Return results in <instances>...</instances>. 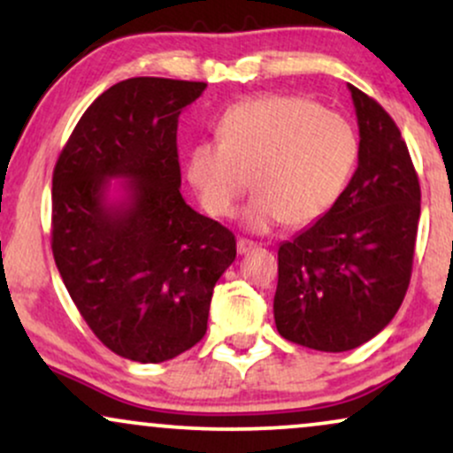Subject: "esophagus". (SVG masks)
I'll use <instances>...</instances> for the list:
<instances>
[{
	"label": "esophagus",
	"mask_w": 453,
	"mask_h": 453,
	"mask_svg": "<svg viewBox=\"0 0 453 453\" xmlns=\"http://www.w3.org/2000/svg\"><path fill=\"white\" fill-rule=\"evenodd\" d=\"M253 249H256V242L247 241V238H238L236 251L241 253V256H244V253H249V251H253Z\"/></svg>",
	"instance_id": "1"
}]
</instances>
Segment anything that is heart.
Returning a JSON list of instances; mask_svg holds the SVG:
<instances>
[{
    "label": "heart",
    "mask_w": 453,
    "mask_h": 453,
    "mask_svg": "<svg viewBox=\"0 0 453 453\" xmlns=\"http://www.w3.org/2000/svg\"><path fill=\"white\" fill-rule=\"evenodd\" d=\"M217 134L219 142L191 150L187 176L215 217L230 215L251 176L256 196L241 212L251 232H268L279 221L306 226L319 219L345 191L360 155L345 117L294 96L234 104Z\"/></svg>",
    "instance_id": "heart-1"
}]
</instances>
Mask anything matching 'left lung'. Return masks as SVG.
<instances>
[{
	"label": "left lung",
	"instance_id": "8db88e82",
	"mask_svg": "<svg viewBox=\"0 0 453 453\" xmlns=\"http://www.w3.org/2000/svg\"><path fill=\"white\" fill-rule=\"evenodd\" d=\"M360 129L357 170L313 226L279 247L274 324L317 351H349L394 319L407 294L419 223V180L400 129L349 85Z\"/></svg>",
	"mask_w": 453,
	"mask_h": 453
}]
</instances>
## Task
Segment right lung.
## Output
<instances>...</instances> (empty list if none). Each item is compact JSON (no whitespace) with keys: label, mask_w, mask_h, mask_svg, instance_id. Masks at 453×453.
Segmentation results:
<instances>
[{"label":"right lung","mask_w":453,"mask_h":453,"mask_svg":"<svg viewBox=\"0 0 453 453\" xmlns=\"http://www.w3.org/2000/svg\"><path fill=\"white\" fill-rule=\"evenodd\" d=\"M206 82L140 76L87 108L53 173V256L82 319L108 349L157 364L206 334L234 234L180 196L179 114ZM111 180H121L110 196Z\"/></svg>","instance_id":"obj_1"}]
</instances>
